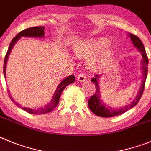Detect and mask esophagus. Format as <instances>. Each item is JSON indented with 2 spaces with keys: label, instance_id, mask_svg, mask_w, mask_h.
Here are the masks:
<instances>
[{
  "label": "esophagus",
  "instance_id": "obj_1",
  "mask_svg": "<svg viewBox=\"0 0 151 151\" xmlns=\"http://www.w3.org/2000/svg\"><path fill=\"white\" fill-rule=\"evenodd\" d=\"M77 80H78L80 82H84V81H86V77L85 74H79V75L77 76Z\"/></svg>",
  "mask_w": 151,
  "mask_h": 151
}]
</instances>
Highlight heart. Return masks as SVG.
Here are the masks:
<instances>
[{"label": "heart", "mask_w": 151, "mask_h": 151, "mask_svg": "<svg viewBox=\"0 0 151 151\" xmlns=\"http://www.w3.org/2000/svg\"><path fill=\"white\" fill-rule=\"evenodd\" d=\"M110 40L104 37L83 40L74 47V52L80 58H89L97 54L90 63L92 68H103L108 66L116 56L112 48H108Z\"/></svg>", "instance_id": "b5f03b06"}]
</instances>
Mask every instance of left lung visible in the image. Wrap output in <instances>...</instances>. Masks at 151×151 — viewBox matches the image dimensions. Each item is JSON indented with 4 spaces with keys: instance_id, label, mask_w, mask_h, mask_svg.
I'll return each mask as SVG.
<instances>
[{
    "instance_id": "8db88e82",
    "label": "left lung",
    "mask_w": 151,
    "mask_h": 151,
    "mask_svg": "<svg viewBox=\"0 0 151 151\" xmlns=\"http://www.w3.org/2000/svg\"><path fill=\"white\" fill-rule=\"evenodd\" d=\"M130 38H131L133 44L136 47L138 50H139L141 53H142V57H143V60H142V70H143V81H142V84L140 87L139 92H138V95H137L136 98L135 100H133L131 104H128V105L124 106L123 108H112L111 107L106 106L105 104H103L102 101L101 100V96H100V93H99V75H95V77L91 80L92 82H93L96 86V92L95 94L92 96H91L90 99H89V102H88V105H89V109L91 110L93 114L99 116H101V117H112V116H117V115H120L126 111H129L133 108L134 106L137 104L140 99L142 98V94H143L144 89H145V81H146L147 75V67H148V58L147 55L146 51H145V48L144 47L143 43L141 41L140 38L136 35L130 34L129 35Z\"/></svg>"
}]
</instances>
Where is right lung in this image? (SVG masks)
<instances>
[{"instance_id":"obj_1","label":"right lung","mask_w":151,"mask_h":151,"mask_svg":"<svg viewBox=\"0 0 151 151\" xmlns=\"http://www.w3.org/2000/svg\"><path fill=\"white\" fill-rule=\"evenodd\" d=\"M43 36H44V27L37 26L23 30V31L20 32L18 35L15 37L12 40L10 44H9L7 52H6V55H5L4 63V74L5 78H6V68L8 56H9V53L11 52L12 48L13 47V46H14V44L16 43V42L21 37H42ZM74 80H75V77H74V75H70L69 76V77H68L67 78L64 79L63 81L59 83V86L57 87L51 101H50L49 104H47V105L44 106V107H43V108H38V109H32V108H23V107H22L19 104H18L17 102L14 101V100L12 99L10 95L9 94V96L10 99L12 100V101H13L16 106H18L19 108H22V109L24 110V111H26V112L29 113V114H47V113L50 112V111H52V110H53L54 108L58 105L59 101V99H60V96L61 94H62V91L65 89V88L67 86L73 83L74 82Z\"/></svg>"}]
</instances>
